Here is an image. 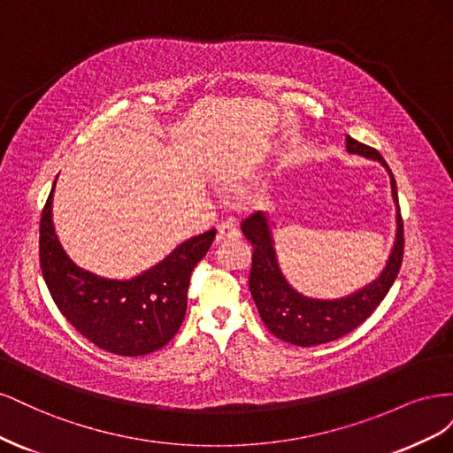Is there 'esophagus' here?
<instances>
[{"label": "esophagus", "mask_w": 453, "mask_h": 453, "mask_svg": "<svg viewBox=\"0 0 453 453\" xmlns=\"http://www.w3.org/2000/svg\"><path fill=\"white\" fill-rule=\"evenodd\" d=\"M236 238H240V232H238L236 225H232L230 221L219 223V226H217V242L236 240Z\"/></svg>", "instance_id": "1"}]
</instances>
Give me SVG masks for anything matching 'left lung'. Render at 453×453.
Returning a JSON list of instances; mask_svg holds the SVG:
<instances>
[{
	"instance_id": "8db88e82",
	"label": "left lung",
	"mask_w": 453,
	"mask_h": 453,
	"mask_svg": "<svg viewBox=\"0 0 453 453\" xmlns=\"http://www.w3.org/2000/svg\"><path fill=\"white\" fill-rule=\"evenodd\" d=\"M346 150L349 155H359L380 162L386 168L391 181V196L395 202V242L381 268L380 276L340 298H313L296 291L285 278L280 266L276 240H273V223L270 213L258 211L245 219L242 225L243 236L253 245V266L250 278V291L268 331L295 346H319L342 338L359 326L370 313L376 310L383 296L399 273L403 263V219L396 195L395 177L376 149L355 142L346 135Z\"/></svg>"
}]
</instances>
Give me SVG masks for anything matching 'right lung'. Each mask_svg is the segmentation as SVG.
<instances>
[{
    "mask_svg": "<svg viewBox=\"0 0 453 453\" xmlns=\"http://www.w3.org/2000/svg\"><path fill=\"white\" fill-rule=\"evenodd\" d=\"M52 183L41 213L39 257L45 283L64 318L92 344L125 357L153 353L180 331L190 272L208 253L215 230L181 242L158 265L130 280H111L77 266L52 223Z\"/></svg>",
    "mask_w": 453,
    "mask_h": 453,
    "instance_id": "right-lung-1",
    "label": "right lung"
}]
</instances>
